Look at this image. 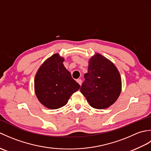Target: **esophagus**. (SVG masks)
<instances>
[{
  "mask_svg": "<svg viewBox=\"0 0 151 151\" xmlns=\"http://www.w3.org/2000/svg\"><path fill=\"white\" fill-rule=\"evenodd\" d=\"M76 82L78 83L80 86H81V84H82V80L81 79H77L76 80Z\"/></svg>",
  "mask_w": 151,
  "mask_h": 151,
  "instance_id": "esophagus-1",
  "label": "esophagus"
}]
</instances>
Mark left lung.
<instances>
[{
	"label": "left lung",
	"instance_id": "8db88e82",
	"mask_svg": "<svg viewBox=\"0 0 151 151\" xmlns=\"http://www.w3.org/2000/svg\"><path fill=\"white\" fill-rule=\"evenodd\" d=\"M81 91L91 107L105 109L117 101L121 91V78L117 67L100 54L89 61Z\"/></svg>",
	"mask_w": 151,
	"mask_h": 151
}]
</instances>
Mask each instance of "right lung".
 I'll return each instance as SVG.
<instances>
[{"instance_id": "right-lung-1", "label": "right lung", "mask_w": 151, "mask_h": 151, "mask_svg": "<svg viewBox=\"0 0 151 151\" xmlns=\"http://www.w3.org/2000/svg\"><path fill=\"white\" fill-rule=\"evenodd\" d=\"M64 58L54 54L38 69L34 89L38 100L45 106L54 110L65 106L73 93L81 86L64 67Z\"/></svg>"}]
</instances>
